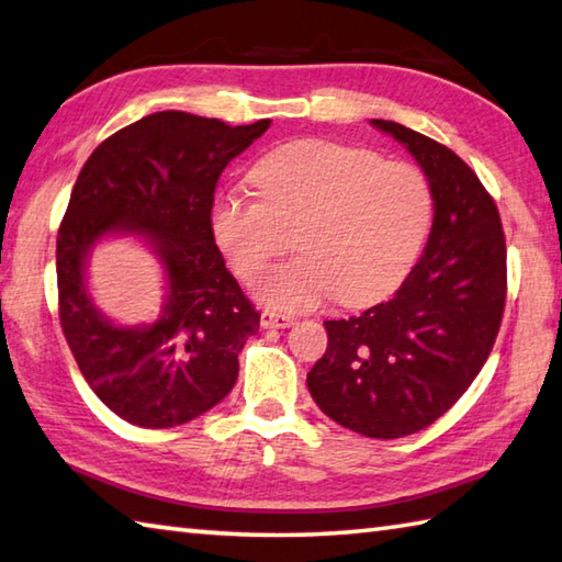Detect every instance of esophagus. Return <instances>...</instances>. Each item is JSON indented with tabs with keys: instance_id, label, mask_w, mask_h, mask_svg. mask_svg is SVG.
Segmentation results:
<instances>
[{
	"instance_id": "34e87169",
	"label": "esophagus",
	"mask_w": 562,
	"mask_h": 562,
	"mask_svg": "<svg viewBox=\"0 0 562 562\" xmlns=\"http://www.w3.org/2000/svg\"><path fill=\"white\" fill-rule=\"evenodd\" d=\"M260 324H262V329H288V326L294 324V316L272 312V310H265L260 314Z\"/></svg>"
}]
</instances>
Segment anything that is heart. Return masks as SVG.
I'll return each instance as SVG.
<instances>
[{
  "instance_id": "obj_1",
  "label": "heart",
  "mask_w": 562,
  "mask_h": 562,
  "mask_svg": "<svg viewBox=\"0 0 562 562\" xmlns=\"http://www.w3.org/2000/svg\"><path fill=\"white\" fill-rule=\"evenodd\" d=\"M258 196L221 191L209 226L231 270L255 282L294 246L300 258L258 284L274 310L302 312L336 297L359 307L391 292L411 268L432 218L423 169L383 161L369 147L297 139L250 171Z\"/></svg>"
}]
</instances>
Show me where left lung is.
<instances>
[{
  "mask_svg": "<svg viewBox=\"0 0 562 562\" xmlns=\"http://www.w3.org/2000/svg\"><path fill=\"white\" fill-rule=\"evenodd\" d=\"M371 125L401 142L430 181L432 228L391 300L324 322L329 344L307 385L334 423L395 440L450 411L492 353L506 240L494 199L452 149L391 120Z\"/></svg>",
  "mask_w": 562,
  "mask_h": 562,
  "instance_id": "obj_1",
  "label": "left lung"
}]
</instances>
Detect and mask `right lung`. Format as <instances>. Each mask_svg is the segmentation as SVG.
<instances>
[{"instance_id":"right-lung-1","label":"right lung","mask_w":562,"mask_h":562,"mask_svg":"<svg viewBox=\"0 0 562 562\" xmlns=\"http://www.w3.org/2000/svg\"><path fill=\"white\" fill-rule=\"evenodd\" d=\"M268 127L165 110L115 132L80 169L56 240L58 316L83 379L122 420L177 427L236 385L260 314L226 270L209 211L223 169ZM110 235L139 237L162 262L168 294L151 325H115L89 297L87 258Z\"/></svg>"}]
</instances>
